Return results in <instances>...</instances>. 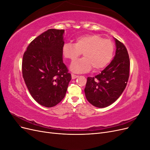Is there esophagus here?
Here are the masks:
<instances>
[{
  "instance_id": "34e87169",
  "label": "esophagus",
  "mask_w": 150,
  "mask_h": 150,
  "mask_svg": "<svg viewBox=\"0 0 150 150\" xmlns=\"http://www.w3.org/2000/svg\"><path fill=\"white\" fill-rule=\"evenodd\" d=\"M71 77H72V79H74L78 78V75H75V74H71Z\"/></svg>"
}]
</instances>
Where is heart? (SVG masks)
Wrapping results in <instances>:
<instances>
[{
  "label": "heart",
  "instance_id": "obj_1",
  "mask_svg": "<svg viewBox=\"0 0 150 150\" xmlns=\"http://www.w3.org/2000/svg\"><path fill=\"white\" fill-rule=\"evenodd\" d=\"M114 44L111 40L103 39L98 34H87L78 38L74 44L67 42L62 46L64 57L71 61L84 57L71 63L70 69L76 73L90 71L92 66L96 71L103 69L111 61L114 53Z\"/></svg>",
  "mask_w": 150,
  "mask_h": 150
}]
</instances>
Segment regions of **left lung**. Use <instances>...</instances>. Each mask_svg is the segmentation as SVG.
<instances>
[{
	"mask_svg": "<svg viewBox=\"0 0 150 150\" xmlns=\"http://www.w3.org/2000/svg\"><path fill=\"white\" fill-rule=\"evenodd\" d=\"M116 53L112 61L99 74L88 77L84 89L87 100L103 108L115 103L124 91L129 74V58L125 45L115 38Z\"/></svg>",
	"mask_w": 150,
	"mask_h": 150,
	"instance_id": "1",
	"label": "left lung"
}]
</instances>
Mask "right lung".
<instances>
[{
  "instance_id": "1",
  "label": "right lung",
  "mask_w": 150,
  "mask_h": 150,
  "mask_svg": "<svg viewBox=\"0 0 150 150\" xmlns=\"http://www.w3.org/2000/svg\"><path fill=\"white\" fill-rule=\"evenodd\" d=\"M64 30L48 29L32 41L22 59V75L34 100L51 108L64 98L71 79L62 61Z\"/></svg>"
}]
</instances>
